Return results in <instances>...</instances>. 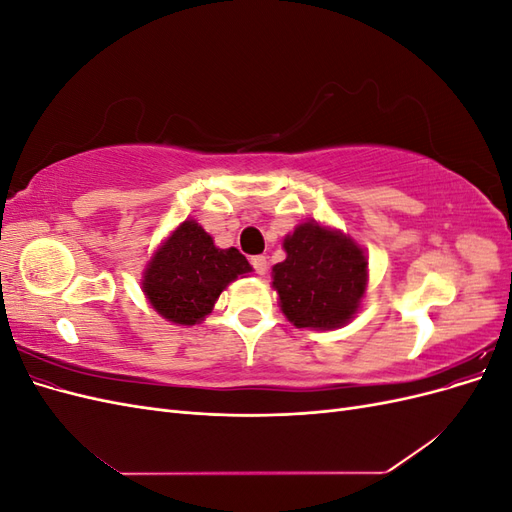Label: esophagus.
Instances as JSON below:
<instances>
[{
  "label": "esophagus",
  "instance_id": "34e87169",
  "mask_svg": "<svg viewBox=\"0 0 512 512\" xmlns=\"http://www.w3.org/2000/svg\"><path fill=\"white\" fill-rule=\"evenodd\" d=\"M250 262H252V267L256 269V273H258V275H265V273H267V269H269V262H267V258H265V256H252V258H250Z\"/></svg>",
  "mask_w": 512,
  "mask_h": 512
}]
</instances>
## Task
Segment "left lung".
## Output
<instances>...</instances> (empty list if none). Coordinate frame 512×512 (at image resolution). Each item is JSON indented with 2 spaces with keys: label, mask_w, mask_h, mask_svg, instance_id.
<instances>
[{
  "label": "left lung",
  "mask_w": 512,
  "mask_h": 512,
  "mask_svg": "<svg viewBox=\"0 0 512 512\" xmlns=\"http://www.w3.org/2000/svg\"><path fill=\"white\" fill-rule=\"evenodd\" d=\"M271 269L282 314L297 329L333 331L359 314L369 282L365 247L344 230L307 220L284 237Z\"/></svg>",
  "instance_id": "8db88e82"
}]
</instances>
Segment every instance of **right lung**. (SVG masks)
<instances>
[{
  "mask_svg": "<svg viewBox=\"0 0 512 512\" xmlns=\"http://www.w3.org/2000/svg\"><path fill=\"white\" fill-rule=\"evenodd\" d=\"M247 273L252 265L237 247L222 250L188 218L151 254L141 288L153 312L179 327H194L211 314L224 288Z\"/></svg>",
  "mask_w": 512,
  "mask_h": 512,
  "instance_id": "right-lung-1",
  "label": "right lung"
}]
</instances>
